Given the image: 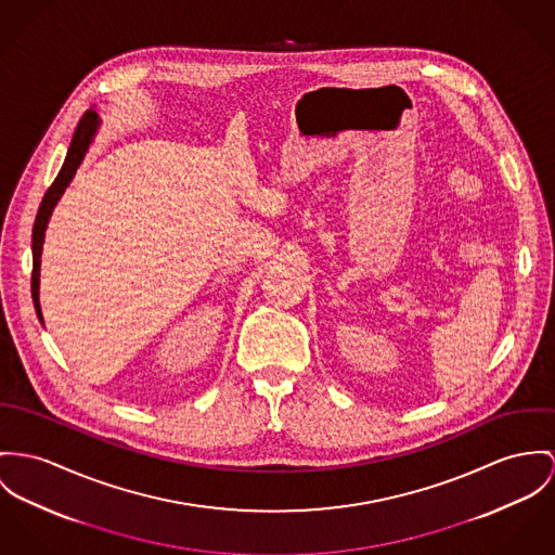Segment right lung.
I'll use <instances>...</instances> for the list:
<instances>
[{
    "label": "right lung",
    "mask_w": 555,
    "mask_h": 555,
    "mask_svg": "<svg viewBox=\"0 0 555 555\" xmlns=\"http://www.w3.org/2000/svg\"><path fill=\"white\" fill-rule=\"evenodd\" d=\"M99 127V116L94 109H86L85 116L80 118L76 132H74V139L69 143V152H67V158L61 167V171L56 175V179L52 181V185L48 188V192L43 194L42 205H40V211L36 217V223H34V245H31V251H34V270H31V298H34V306H36V312L42 321V308H40V257H42V245H43V232H46V225H48V219L50 214L54 209V205L59 203L61 194L65 192V188L69 185V181L74 179V175L78 171L82 158H85L86 150L96 132Z\"/></svg>",
    "instance_id": "add662e5"
}]
</instances>
